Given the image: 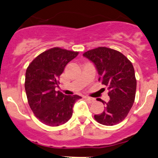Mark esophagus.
Instances as JSON below:
<instances>
[{
	"label": "esophagus",
	"instance_id": "34e87169",
	"mask_svg": "<svg viewBox=\"0 0 158 158\" xmlns=\"http://www.w3.org/2000/svg\"><path fill=\"white\" fill-rule=\"evenodd\" d=\"M85 99H86V100L88 101V102H89V103H92V102H94V100H95V99H93V98H91V97H85Z\"/></svg>",
	"mask_w": 158,
	"mask_h": 158
}]
</instances>
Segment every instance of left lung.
<instances>
[{
    "label": "left lung",
    "instance_id": "1",
    "mask_svg": "<svg viewBox=\"0 0 158 158\" xmlns=\"http://www.w3.org/2000/svg\"><path fill=\"white\" fill-rule=\"evenodd\" d=\"M95 64L99 81L109 90L108 102L99 99L105 105L102 113L95 115L100 124L113 126L123 121L134 102L137 79L131 61L120 52L106 47H98L83 53Z\"/></svg>",
    "mask_w": 158,
    "mask_h": 158
}]
</instances>
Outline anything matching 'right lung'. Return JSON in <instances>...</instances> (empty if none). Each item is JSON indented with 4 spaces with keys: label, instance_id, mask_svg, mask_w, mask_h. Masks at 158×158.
<instances>
[{
    "label": "right lung",
    "instance_id": "right-lung-1",
    "mask_svg": "<svg viewBox=\"0 0 158 158\" xmlns=\"http://www.w3.org/2000/svg\"><path fill=\"white\" fill-rule=\"evenodd\" d=\"M78 55L79 52L56 47L41 53L27 68L24 89L27 102L44 124L58 127L66 123L73 115L75 102L81 98L56 91L65 65Z\"/></svg>",
    "mask_w": 158,
    "mask_h": 158
}]
</instances>
